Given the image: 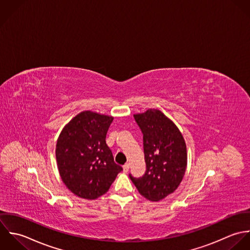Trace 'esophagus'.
I'll list each match as a JSON object with an SVG mask.
<instances>
[{
    "instance_id": "obj_1",
    "label": "esophagus",
    "mask_w": 250,
    "mask_h": 250,
    "mask_svg": "<svg viewBox=\"0 0 250 250\" xmlns=\"http://www.w3.org/2000/svg\"><path fill=\"white\" fill-rule=\"evenodd\" d=\"M123 169H124V172H125V173H127L128 170H129V164H128V163H125V164L123 166Z\"/></svg>"
}]
</instances>
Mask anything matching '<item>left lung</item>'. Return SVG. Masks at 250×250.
Instances as JSON below:
<instances>
[{
  "mask_svg": "<svg viewBox=\"0 0 250 250\" xmlns=\"http://www.w3.org/2000/svg\"><path fill=\"white\" fill-rule=\"evenodd\" d=\"M134 119L143 133L147 169L142 178H129L142 196L157 202L183 181L188 165L186 141L178 126L157 109L134 114Z\"/></svg>",
  "mask_w": 250,
  "mask_h": 250,
  "instance_id": "obj_1",
  "label": "left lung"
}]
</instances>
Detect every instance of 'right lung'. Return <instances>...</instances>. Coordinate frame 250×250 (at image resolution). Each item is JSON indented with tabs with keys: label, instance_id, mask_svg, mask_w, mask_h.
Masks as SVG:
<instances>
[{
	"label": "right lung",
	"instance_id": "right-lung-1",
	"mask_svg": "<svg viewBox=\"0 0 250 250\" xmlns=\"http://www.w3.org/2000/svg\"><path fill=\"white\" fill-rule=\"evenodd\" d=\"M113 117L83 111L62 128L56 145L60 176L76 196L95 200L105 194L123 168L114 162L105 138Z\"/></svg>",
	"mask_w": 250,
	"mask_h": 250
}]
</instances>
